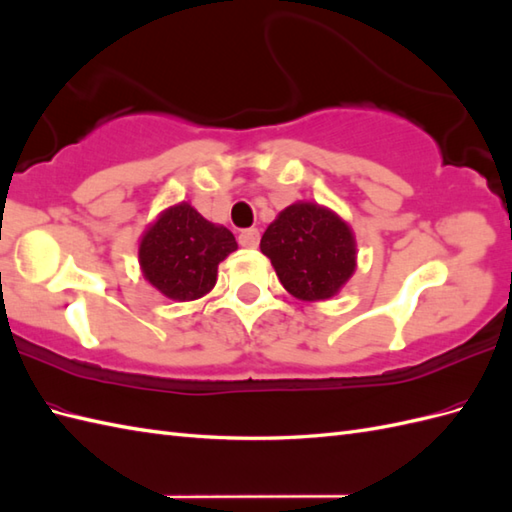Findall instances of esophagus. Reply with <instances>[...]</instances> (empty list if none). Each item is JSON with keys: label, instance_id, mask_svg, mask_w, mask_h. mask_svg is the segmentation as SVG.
<instances>
[{"label": "esophagus", "instance_id": "34e87169", "mask_svg": "<svg viewBox=\"0 0 512 512\" xmlns=\"http://www.w3.org/2000/svg\"><path fill=\"white\" fill-rule=\"evenodd\" d=\"M258 241H260V232L256 228H247L239 235L241 247H258Z\"/></svg>", "mask_w": 512, "mask_h": 512}]
</instances>
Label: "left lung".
Wrapping results in <instances>:
<instances>
[{"label":"left lung","instance_id":"1","mask_svg":"<svg viewBox=\"0 0 512 512\" xmlns=\"http://www.w3.org/2000/svg\"><path fill=\"white\" fill-rule=\"evenodd\" d=\"M260 250L282 286L301 301H324L339 292L356 269L350 226L314 203L286 207L260 239Z\"/></svg>","mask_w":512,"mask_h":512}]
</instances>
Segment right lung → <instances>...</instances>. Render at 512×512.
Returning a JSON list of instances; mask_svg holds the SVG:
<instances>
[{
    "mask_svg": "<svg viewBox=\"0 0 512 512\" xmlns=\"http://www.w3.org/2000/svg\"><path fill=\"white\" fill-rule=\"evenodd\" d=\"M237 250L235 235L211 224L192 205L160 213L138 245L145 280L173 301H194L218 280V265Z\"/></svg>",
    "mask_w": 512,
    "mask_h": 512,
    "instance_id": "obj_1",
    "label": "right lung"
}]
</instances>
